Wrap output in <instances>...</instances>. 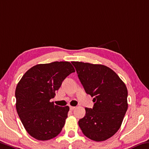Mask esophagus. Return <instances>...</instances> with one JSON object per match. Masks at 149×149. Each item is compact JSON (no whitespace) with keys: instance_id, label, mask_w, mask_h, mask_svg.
<instances>
[{"instance_id":"obj_1","label":"esophagus","mask_w":149,"mask_h":149,"mask_svg":"<svg viewBox=\"0 0 149 149\" xmlns=\"http://www.w3.org/2000/svg\"><path fill=\"white\" fill-rule=\"evenodd\" d=\"M75 108V107H74V106H70V110H74V109Z\"/></svg>"}]
</instances>
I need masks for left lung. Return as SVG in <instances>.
<instances>
[{
    "mask_svg": "<svg viewBox=\"0 0 149 149\" xmlns=\"http://www.w3.org/2000/svg\"><path fill=\"white\" fill-rule=\"evenodd\" d=\"M86 93L93 97L92 109L78 121L85 136L100 142L111 137L121 127L128 108V92L114 71L101 64L72 62Z\"/></svg>",
    "mask_w": 149,
    "mask_h": 149,
    "instance_id": "1",
    "label": "left lung"
}]
</instances>
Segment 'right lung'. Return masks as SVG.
I'll return each instance as SVG.
<instances>
[{"label": "right lung", "mask_w": 149, "mask_h": 149, "mask_svg": "<svg viewBox=\"0 0 149 149\" xmlns=\"http://www.w3.org/2000/svg\"><path fill=\"white\" fill-rule=\"evenodd\" d=\"M75 70L70 62L38 64L28 70L15 91L16 108L26 131L39 141L59 134L64 126L70 108L50 102L65 77Z\"/></svg>", "instance_id": "right-lung-1"}]
</instances>
